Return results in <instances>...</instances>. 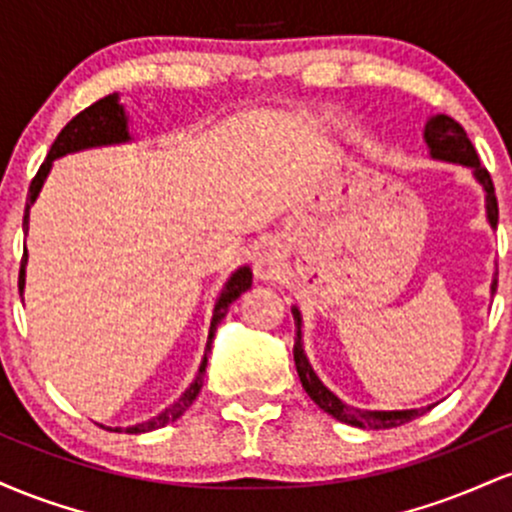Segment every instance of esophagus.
I'll return each instance as SVG.
<instances>
[{"label":"esophagus","instance_id":"34e87169","mask_svg":"<svg viewBox=\"0 0 512 512\" xmlns=\"http://www.w3.org/2000/svg\"><path fill=\"white\" fill-rule=\"evenodd\" d=\"M279 255H281L279 245H276L274 240L264 243L260 257H257V262H260V279H269V276L274 274V267H276V262H279Z\"/></svg>","mask_w":512,"mask_h":512}]
</instances>
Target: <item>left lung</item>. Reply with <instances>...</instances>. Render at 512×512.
<instances>
[{"instance_id": "obj_1", "label": "left lung", "mask_w": 512, "mask_h": 512, "mask_svg": "<svg viewBox=\"0 0 512 512\" xmlns=\"http://www.w3.org/2000/svg\"><path fill=\"white\" fill-rule=\"evenodd\" d=\"M424 142L428 149V156L433 161H445V163H455V166H464L472 170L474 180L479 182L481 190H484V199H486V221L489 226L496 231L498 226V202H496V192H493V182L489 170L481 166L477 151H474L472 142H469L467 132H464L460 122H455L448 115H431L424 125ZM498 279L493 274L491 281V296L496 293ZM293 322H296V344H293V361H296V370L298 378H301L303 390L308 392V397L320 407L322 411L334 416L337 421L349 426H358V428H373V431H380V428H395L402 424H409L411 419L416 416L426 414V411L433 409V404L421 409H392V411H378V409H358L351 407L339 399L330 387H325L317 373L310 366L308 356H305L303 349V315L301 310L293 305Z\"/></svg>"}]
</instances>
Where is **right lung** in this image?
Listing matches in <instances>:
<instances>
[{"label": "right lung", "instance_id": "add662e5", "mask_svg": "<svg viewBox=\"0 0 512 512\" xmlns=\"http://www.w3.org/2000/svg\"><path fill=\"white\" fill-rule=\"evenodd\" d=\"M132 142V134H129V117L125 113V105L120 103V93H110V96L101 98L86 108L84 113H79L72 122H67V127L57 134L55 144L50 146V154L40 166L38 175H35L31 182V190H28V202H26V211H23V233H28V219H31V207L33 202L38 199L40 190H43L45 180H48L52 163L55 158H62L67 154H76V151H86V149H98V146H113V144H127ZM26 262H28V250H23V260H21V274H19V291L23 293L26 289ZM252 286V272L250 267H238L236 272L228 276V281L223 284V289L216 298L214 305V315H211V325H209V337H207V349H204V358L199 363L197 378L192 380L190 387H187L182 395L175 399L170 407H166L161 414L154 416V419L142 421L137 426H127V428H110V431H125V433H149L156 431V428H163L170 421L180 419L190 404L195 402L199 390H202L204 383V370H207V361H209V351H211V342H214V332L219 327V322L226 317L228 308L243 296Z\"/></svg>", "mask_w": 512, "mask_h": 512}]
</instances>
